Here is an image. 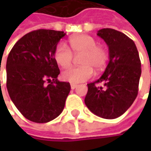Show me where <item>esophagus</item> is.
Masks as SVG:
<instances>
[{
  "label": "esophagus",
  "mask_w": 151,
  "mask_h": 151,
  "mask_svg": "<svg viewBox=\"0 0 151 151\" xmlns=\"http://www.w3.org/2000/svg\"><path fill=\"white\" fill-rule=\"evenodd\" d=\"M77 86H78V85H76V84H71V88L72 89H75Z\"/></svg>",
  "instance_id": "34e87169"
}]
</instances>
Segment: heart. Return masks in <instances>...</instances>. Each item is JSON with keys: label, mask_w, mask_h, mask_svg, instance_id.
Returning a JSON list of instances; mask_svg holds the SVG:
<instances>
[{"label": "heart", "mask_w": 151, "mask_h": 151, "mask_svg": "<svg viewBox=\"0 0 151 151\" xmlns=\"http://www.w3.org/2000/svg\"><path fill=\"white\" fill-rule=\"evenodd\" d=\"M71 50L74 55H80L78 67H71L61 74L63 80L77 84L88 80L93 76V69L101 72L104 69L108 59V54L105 48L97 45V41L88 35H78L69 39ZM53 58L56 63L63 68L70 66L73 55L70 49L63 43L56 46Z\"/></svg>", "instance_id": "heart-1"}]
</instances>
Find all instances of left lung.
Segmentation results:
<instances>
[{"label": "left lung", "mask_w": 151, "mask_h": 151, "mask_svg": "<svg viewBox=\"0 0 151 151\" xmlns=\"http://www.w3.org/2000/svg\"><path fill=\"white\" fill-rule=\"evenodd\" d=\"M108 46L109 62L101 77L87 84L85 104L94 114L115 119L133 104L142 73L139 53L133 40L125 34L101 29L97 32ZM102 83L101 87L98 84Z\"/></svg>", "instance_id": "left-lung-1"}]
</instances>
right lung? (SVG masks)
<instances>
[{
	"instance_id": "right-lung-1",
	"label": "right lung",
	"mask_w": 151,
	"mask_h": 151,
	"mask_svg": "<svg viewBox=\"0 0 151 151\" xmlns=\"http://www.w3.org/2000/svg\"><path fill=\"white\" fill-rule=\"evenodd\" d=\"M64 31L37 29L20 38L7 59V89L16 108L28 120L45 123L63 111L70 93L69 82L60 73L53 52ZM48 81L50 84L46 85Z\"/></svg>"
}]
</instances>
